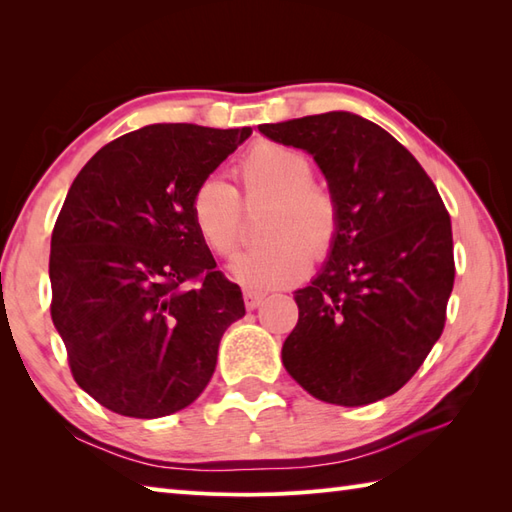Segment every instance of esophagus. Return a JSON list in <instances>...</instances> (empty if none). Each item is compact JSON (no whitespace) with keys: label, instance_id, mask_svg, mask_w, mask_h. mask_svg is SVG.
Segmentation results:
<instances>
[{"label":"esophagus","instance_id":"34e87169","mask_svg":"<svg viewBox=\"0 0 512 512\" xmlns=\"http://www.w3.org/2000/svg\"><path fill=\"white\" fill-rule=\"evenodd\" d=\"M243 298H245V306L249 311H254V309H258L260 304H263V300H265V293H258V291H252V289H245L243 291Z\"/></svg>","mask_w":512,"mask_h":512}]
</instances>
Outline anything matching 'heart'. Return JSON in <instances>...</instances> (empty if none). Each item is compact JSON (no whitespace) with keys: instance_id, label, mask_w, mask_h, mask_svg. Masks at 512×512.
I'll list each match as a JSON object with an SVG mask.
<instances>
[{"instance_id":"obj_1","label":"heart","mask_w":512,"mask_h":512,"mask_svg":"<svg viewBox=\"0 0 512 512\" xmlns=\"http://www.w3.org/2000/svg\"><path fill=\"white\" fill-rule=\"evenodd\" d=\"M309 155L263 140L249 146L236 164L245 199H271L265 245L236 254L227 271L252 291H271L298 282L311 267V254L326 258L342 230V208L331 186L313 179ZM190 221L210 252L227 256L238 243L241 197L221 177H203L192 188Z\"/></svg>"}]
</instances>
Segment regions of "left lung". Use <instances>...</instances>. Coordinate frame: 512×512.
I'll return each mask as SVG.
<instances>
[{
    "instance_id": "left-lung-1",
    "label": "left lung",
    "mask_w": 512,
    "mask_h": 512,
    "mask_svg": "<svg viewBox=\"0 0 512 512\" xmlns=\"http://www.w3.org/2000/svg\"><path fill=\"white\" fill-rule=\"evenodd\" d=\"M313 155L342 208L328 263L295 291L287 372L315 399L359 407L399 392L442 335L456 278L434 181L392 135L348 111L260 124Z\"/></svg>"
}]
</instances>
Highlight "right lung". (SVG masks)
Segmentation results:
<instances>
[{"mask_svg": "<svg viewBox=\"0 0 512 512\" xmlns=\"http://www.w3.org/2000/svg\"><path fill=\"white\" fill-rule=\"evenodd\" d=\"M249 135L149 124L102 146L67 192L52 232L50 313L74 381L107 410H184L217 368L225 328L245 315L188 203Z\"/></svg>", "mask_w": 512, "mask_h": 512, "instance_id": "1", "label": "right lung"}]
</instances>
